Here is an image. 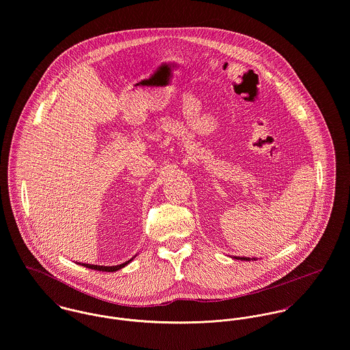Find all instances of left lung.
Segmentation results:
<instances>
[{
	"mask_svg": "<svg viewBox=\"0 0 350 350\" xmlns=\"http://www.w3.org/2000/svg\"><path fill=\"white\" fill-rule=\"evenodd\" d=\"M234 259H241V260H250V258H234Z\"/></svg>",
	"mask_w": 350,
	"mask_h": 350,
	"instance_id": "1",
	"label": "left lung"
}]
</instances>
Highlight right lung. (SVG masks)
<instances>
[{"label":"right lung","mask_w":350,"mask_h":350,"mask_svg":"<svg viewBox=\"0 0 350 350\" xmlns=\"http://www.w3.org/2000/svg\"><path fill=\"white\" fill-rule=\"evenodd\" d=\"M131 262V259L129 260V262H126V263H123V265H119V266H110V267H107V266H95V265H85V263H81V266H84V267H87V269H92V270H96V271H106V272H114L119 270V269H122V267H124L127 263H130ZM80 265V263H79Z\"/></svg>","instance_id":"obj_1"}]
</instances>
